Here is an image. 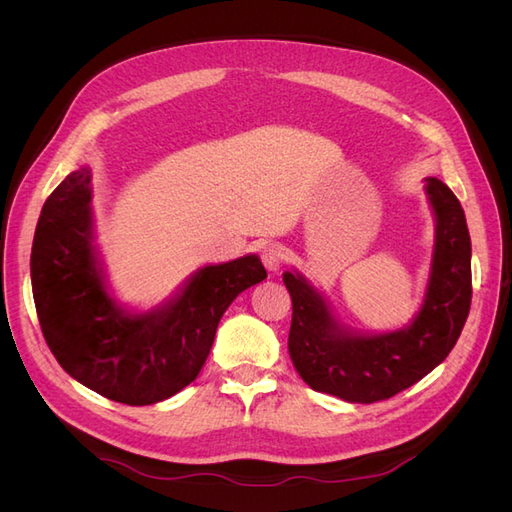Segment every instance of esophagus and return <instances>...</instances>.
Wrapping results in <instances>:
<instances>
[{
  "label": "esophagus",
  "instance_id": "obj_1",
  "mask_svg": "<svg viewBox=\"0 0 512 512\" xmlns=\"http://www.w3.org/2000/svg\"><path fill=\"white\" fill-rule=\"evenodd\" d=\"M260 260H262V265L267 267V271H280L282 262H284V247L280 243L262 245Z\"/></svg>",
  "mask_w": 512,
  "mask_h": 512
}]
</instances>
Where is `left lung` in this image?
Segmentation results:
<instances>
[{"label":"left lung","instance_id":"obj_1","mask_svg":"<svg viewBox=\"0 0 512 512\" xmlns=\"http://www.w3.org/2000/svg\"><path fill=\"white\" fill-rule=\"evenodd\" d=\"M425 181L436 243L425 299L408 327L374 335L352 331L299 271L284 273L292 299L288 352L314 391L374 404L425 378L457 344L472 303L470 232L451 188L436 177Z\"/></svg>","mask_w":512,"mask_h":512}]
</instances>
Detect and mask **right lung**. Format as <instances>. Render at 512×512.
I'll use <instances>...</instances> for the list:
<instances>
[{
    "label": "right lung",
    "instance_id": "add662e5",
    "mask_svg": "<svg viewBox=\"0 0 512 512\" xmlns=\"http://www.w3.org/2000/svg\"><path fill=\"white\" fill-rule=\"evenodd\" d=\"M89 203L83 166L42 207L29 265L42 335L87 389L128 406L158 404L196 380L228 305L267 271L256 254L209 265L164 305L128 312L108 294Z\"/></svg>",
    "mask_w": 512,
    "mask_h": 512
}]
</instances>
